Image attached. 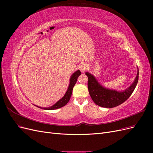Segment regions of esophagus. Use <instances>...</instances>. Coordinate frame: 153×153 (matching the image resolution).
<instances>
[{
    "instance_id": "34e87169",
    "label": "esophagus",
    "mask_w": 153,
    "mask_h": 153,
    "mask_svg": "<svg viewBox=\"0 0 153 153\" xmlns=\"http://www.w3.org/2000/svg\"><path fill=\"white\" fill-rule=\"evenodd\" d=\"M87 68V65L86 64H82L81 65H80V66H79L80 70L82 73H84L85 72Z\"/></svg>"
}]
</instances>
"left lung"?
<instances>
[{
  "label": "left lung",
  "instance_id": "8db88e82",
  "mask_svg": "<svg viewBox=\"0 0 153 153\" xmlns=\"http://www.w3.org/2000/svg\"><path fill=\"white\" fill-rule=\"evenodd\" d=\"M85 75L88 77L87 85L89 94L94 102L101 107L113 108L122 104L133 93L138 80V68L137 67V76L131 85L122 91L105 87L89 72H86Z\"/></svg>",
  "mask_w": 153,
  "mask_h": 153
}]
</instances>
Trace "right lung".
Listing matches in <instances>:
<instances>
[{"mask_svg":"<svg viewBox=\"0 0 153 153\" xmlns=\"http://www.w3.org/2000/svg\"><path fill=\"white\" fill-rule=\"evenodd\" d=\"M81 75V72L80 71V70H77L76 71H75V73H73L70 79H69V86L67 89V91L66 92L65 94L64 95V96L61 99H60L57 102L55 103L54 105H53L52 106H50V107H41V106H38V108H42L44 110H55V109H58L62 107V106H65L68 103V101L70 100L71 96L72 94V92H73V89L74 85H75L76 82L77 81V78H78L80 75Z\"/></svg>","mask_w":153,"mask_h":153,"instance_id":"obj_1","label":"right lung"}]
</instances>
